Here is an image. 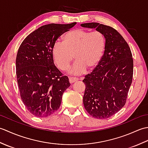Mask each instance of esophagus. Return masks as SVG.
Instances as JSON below:
<instances>
[{
  "mask_svg": "<svg viewBox=\"0 0 148 148\" xmlns=\"http://www.w3.org/2000/svg\"><path fill=\"white\" fill-rule=\"evenodd\" d=\"M78 80H79V79H78L77 77H69V82H70L71 83H73L74 82H76V81H77Z\"/></svg>",
  "mask_w": 148,
  "mask_h": 148,
  "instance_id": "esophagus-1",
  "label": "esophagus"
}]
</instances>
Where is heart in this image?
<instances>
[{"mask_svg":"<svg viewBox=\"0 0 148 148\" xmlns=\"http://www.w3.org/2000/svg\"><path fill=\"white\" fill-rule=\"evenodd\" d=\"M62 41L53 45L51 53L56 66L67 71L74 58L76 62L71 69L72 74H81L87 69L92 70L101 60L106 48L103 33L77 29L69 30L62 37Z\"/></svg>","mask_w":148,"mask_h":148,"instance_id":"heart-1","label":"heart"}]
</instances>
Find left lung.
<instances>
[{"label": "left lung", "mask_w": 148, "mask_h": 148, "mask_svg": "<svg viewBox=\"0 0 148 148\" xmlns=\"http://www.w3.org/2000/svg\"><path fill=\"white\" fill-rule=\"evenodd\" d=\"M104 34L106 48L99 64L83 80L86 88L84 108L97 119H106L118 112L127 102L132 82L134 61L129 46L117 30L99 23L81 25Z\"/></svg>", "instance_id": "8db88e82"}]
</instances>
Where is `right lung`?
I'll list each match as a JSON object with an SVG mask.
<instances>
[{
	"instance_id": "add662e5",
	"label": "right lung",
	"mask_w": 148,
	"mask_h": 148,
	"mask_svg": "<svg viewBox=\"0 0 148 148\" xmlns=\"http://www.w3.org/2000/svg\"><path fill=\"white\" fill-rule=\"evenodd\" d=\"M76 24L45 25L22 42L16 59V73L22 102L31 114L39 118L59 109L62 97L71 84L53 62V45Z\"/></svg>"
}]
</instances>
